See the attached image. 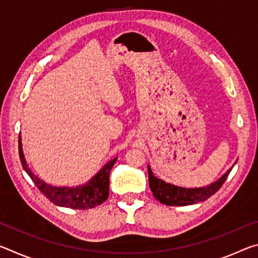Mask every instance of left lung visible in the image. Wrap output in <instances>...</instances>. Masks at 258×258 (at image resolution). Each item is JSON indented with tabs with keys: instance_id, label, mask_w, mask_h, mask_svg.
Returning <instances> with one entry per match:
<instances>
[{
	"instance_id": "obj_1",
	"label": "left lung",
	"mask_w": 258,
	"mask_h": 258,
	"mask_svg": "<svg viewBox=\"0 0 258 258\" xmlns=\"http://www.w3.org/2000/svg\"><path fill=\"white\" fill-rule=\"evenodd\" d=\"M232 167L216 182L204 187H196V189H185V187L175 186L164 182L163 180H159L154 176L149 166H148V174H149V185L152 195L158 202L167 205V206H186V205L205 202L209 197H212L223 185Z\"/></svg>"
}]
</instances>
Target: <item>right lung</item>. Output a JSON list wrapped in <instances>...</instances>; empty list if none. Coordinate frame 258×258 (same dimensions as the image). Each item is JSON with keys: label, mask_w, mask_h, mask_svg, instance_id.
Here are the masks:
<instances>
[{"label": "right lung", "mask_w": 258, "mask_h": 258, "mask_svg": "<svg viewBox=\"0 0 258 258\" xmlns=\"http://www.w3.org/2000/svg\"><path fill=\"white\" fill-rule=\"evenodd\" d=\"M19 157L23 167L32 178L34 184L37 186L45 197L56 206L68 207L73 209H89L97 207L104 203L109 196V174L115 164L116 159L109 161L107 165L91 180L87 184L77 187H58L46 184L40 180L28 168L21 147V137L19 135Z\"/></svg>", "instance_id": "right-lung-1"}]
</instances>
